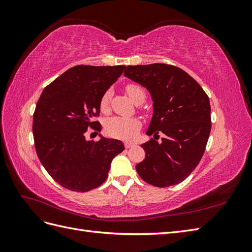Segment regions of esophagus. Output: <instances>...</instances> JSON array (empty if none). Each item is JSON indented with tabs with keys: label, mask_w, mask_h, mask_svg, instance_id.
<instances>
[{
	"label": "esophagus",
	"mask_w": 252,
	"mask_h": 252,
	"mask_svg": "<svg viewBox=\"0 0 252 252\" xmlns=\"http://www.w3.org/2000/svg\"><path fill=\"white\" fill-rule=\"evenodd\" d=\"M132 146H133V144H131V143H128V142L125 143V148H127V149L128 148H131Z\"/></svg>",
	"instance_id": "1"
}]
</instances>
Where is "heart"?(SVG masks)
I'll use <instances>...</instances> for the list:
<instances>
[{
	"instance_id": "1",
	"label": "heart",
	"mask_w": 252,
	"mask_h": 252,
	"mask_svg": "<svg viewBox=\"0 0 252 252\" xmlns=\"http://www.w3.org/2000/svg\"><path fill=\"white\" fill-rule=\"evenodd\" d=\"M126 93L128 96L135 103L141 97L145 98L144 89L135 84H128L126 86ZM111 97V90L107 89L100 98V109L102 112H107L109 109V101ZM141 123L134 118H122L112 117L106 120L104 128L105 132L111 138L130 140L139 131Z\"/></svg>"
}]
</instances>
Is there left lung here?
<instances>
[{
  "instance_id": "obj_1",
  "label": "left lung",
  "mask_w": 252,
  "mask_h": 252,
  "mask_svg": "<svg viewBox=\"0 0 252 252\" xmlns=\"http://www.w3.org/2000/svg\"><path fill=\"white\" fill-rule=\"evenodd\" d=\"M124 75L141 84L154 101L147 134L164 133L142 144L144 161L135 166L150 185L179 184L200 163L211 130L209 97L193 78L179 67L167 64L127 66Z\"/></svg>"
}]
</instances>
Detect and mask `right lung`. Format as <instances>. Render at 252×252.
<instances>
[{"mask_svg": "<svg viewBox=\"0 0 252 252\" xmlns=\"http://www.w3.org/2000/svg\"><path fill=\"white\" fill-rule=\"evenodd\" d=\"M126 66L78 65L44 88L33 113L36 155L58 184L86 192L108 177L113 158L124 150L119 140L87 141L88 128L101 130L94 119L100 114V98Z\"/></svg>", "mask_w": 252, "mask_h": 252, "instance_id": "right-lung-1", "label": "right lung"}]
</instances>
